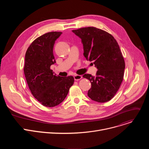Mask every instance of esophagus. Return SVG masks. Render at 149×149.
I'll use <instances>...</instances> for the list:
<instances>
[{
	"instance_id": "34e87169",
	"label": "esophagus",
	"mask_w": 149,
	"mask_h": 149,
	"mask_svg": "<svg viewBox=\"0 0 149 149\" xmlns=\"http://www.w3.org/2000/svg\"><path fill=\"white\" fill-rule=\"evenodd\" d=\"M74 78L75 81H78L80 79H81L82 78V75H75L74 76Z\"/></svg>"
}]
</instances>
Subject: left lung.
I'll return each mask as SVG.
<instances>
[{
	"instance_id": "8db88e82",
	"label": "left lung",
	"mask_w": 149,
	"mask_h": 149,
	"mask_svg": "<svg viewBox=\"0 0 149 149\" xmlns=\"http://www.w3.org/2000/svg\"><path fill=\"white\" fill-rule=\"evenodd\" d=\"M81 39L84 56L93 61L97 68L95 77L86 74L91 88L88 96L98 102L113 98L123 79L125 62L117 40L109 33L95 27L82 28L72 31Z\"/></svg>"
}]
</instances>
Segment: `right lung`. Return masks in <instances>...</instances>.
Instances as JSON below:
<instances>
[{
	"instance_id": "1",
	"label": "right lung",
	"mask_w": 149,
	"mask_h": 149,
	"mask_svg": "<svg viewBox=\"0 0 149 149\" xmlns=\"http://www.w3.org/2000/svg\"><path fill=\"white\" fill-rule=\"evenodd\" d=\"M62 33L51 32L34 40L28 48L24 74L29 90L42 105L53 107L67 97L74 79L54 74L51 65L56 62L53 54L55 40Z\"/></svg>"
}]
</instances>
